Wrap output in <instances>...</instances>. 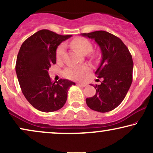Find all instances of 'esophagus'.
Wrapping results in <instances>:
<instances>
[{"label": "esophagus", "mask_w": 153, "mask_h": 153, "mask_svg": "<svg viewBox=\"0 0 153 153\" xmlns=\"http://www.w3.org/2000/svg\"><path fill=\"white\" fill-rule=\"evenodd\" d=\"M77 85L80 87H85L87 85V84H85V83H80V82L77 83Z\"/></svg>", "instance_id": "esophagus-1"}]
</instances>
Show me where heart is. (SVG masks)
<instances>
[{
  "label": "heart",
  "mask_w": 153,
  "mask_h": 153,
  "mask_svg": "<svg viewBox=\"0 0 153 153\" xmlns=\"http://www.w3.org/2000/svg\"><path fill=\"white\" fill-rule=\"evenodd\" d=\"M71 45L82 55L88 53L92 49L91 42L87 39L82 37H78L73 39L71 42ZM64 53L65 46L62 44L58 47L56 52V56L57 60L62 59ZM90 68L88 65L70 67L65 70V75L67 78L72 79V80H82L86 76V75L90 72Z\"/></svg>",
  "instance_id": "obj_1"
}]
</instances>
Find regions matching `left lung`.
<instances>
[{"mask_svg":"<svg viewBox=\"0 0 153 153\" xmlns=\"http://www.w3.org/2000/svg\"><path fill=\"white\" fill-rule=\"evenodd\" d=\"M81 35L94 39L102 52V61L95 74L103 80L94 87L96 94L86 99L87 105L96 111H110L121 103L132 83L131 54L119 37L105 31Z\"/></svg>","mask_w":153,"mask_h":153,"instance_id":"1","label":"left lung"}]
</instances>
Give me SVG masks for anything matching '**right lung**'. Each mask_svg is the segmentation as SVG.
I'll return each instance as SVG.
<instances>
[{
	"label": "right lung",
	"mask_w": 153,
	"mask_h": 153,
	"mask_svg": "<svg viewBox=\"0 0 153 153\" xmlns=\"http://www.w3.org/2000/svg\"><path fill=\"white\" fill-rule=\"evenodd\" d=\"M71 36L39 30L23 42L17 54L15 71L21 90L27 100L39 111L61 109L69 88L75 85L66 79L53 82L48 73L51 65L56 63L58 46Z\"/></svg>",
	"instance_id": "right-lung-1"
}]
</instances>
